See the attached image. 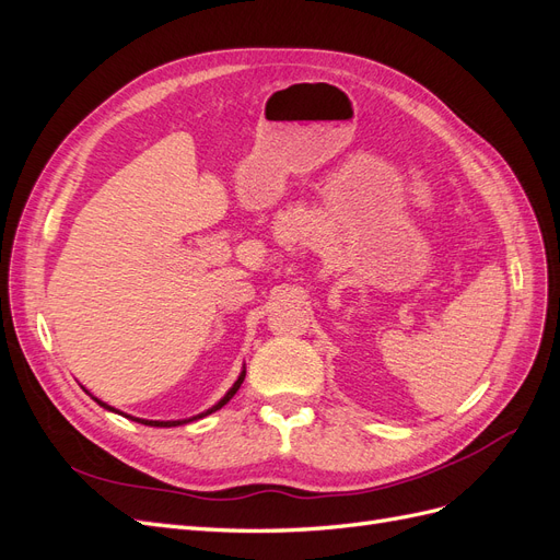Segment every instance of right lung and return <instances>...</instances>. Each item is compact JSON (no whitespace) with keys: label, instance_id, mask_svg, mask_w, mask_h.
<instances>
[{"label":"right lung","instance_id":"add662e5","mask_svg":"<svg viewBox=\"0 0 560 560\" xmlns=\"http://www.w3.org/2000/svg\"><path fill=\"white\" fill-rule=\"evenodd\" d=\"M243 381H245V366H243V371H241V376H238V381H235L231 387H229V393L219 399L214 406H210L208 411H202V413H198V416H191V418H182V420H144V418H135V416H126V418H130V420H135V422H142V425H149V428H177V425H186V422H194V420H198V418H206V416H210V413H214V411H219L222 409L224 404H229L231 399H233V395L238 393V387L243 385ZM93 397V395H91ZM100 406H103V409H107V411H114V413H121V411H116L114 406H109V404H105V401H100L97 397H93Z\"/></svg>","mask_w":560,"mask_h":560}]
</instances>
